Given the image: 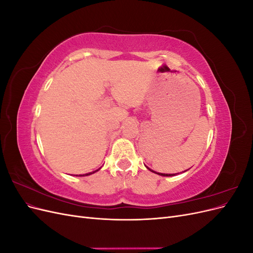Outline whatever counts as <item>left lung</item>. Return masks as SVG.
I'll return each mask as SVG.
<instances>
[{
  "label": "left lung",
  "instance_id": "left-lung-1",
  "mask_svg": "<svg viewBox=\"0 0 253 253\" xmlns=\"http://www.w3.org/2000/svg\"><path fill=\"white\" fill-rule=\"evenodd\" d=\"M147 168H148V167H147ZM148 169H149L151 172H153V173H156V174H158V175H160V176H174V175H175V174H164V173H157V172H155V171L151 170L150 168H148ZM186 171H187V170H186ZM186 171H185V172H186Z\"/></svg>",
  "mask_w": 253,
  "mask_h": 253
}]
</instances>
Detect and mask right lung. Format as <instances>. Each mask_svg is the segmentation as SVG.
Returning <instances> with one entry per match:
<instances>
[{
	"label": "right lung",
	"mask_w": 253,
	"mask_h": 253,
	"mask_svg": "<svg viewBox=\"0 0 253 253\" xmlns=\"http://www.w3.org/2000/svg\"><path fill=\"white\" fill-rule=\"evenodd\" d=\"M98 170H99V169H98ZM98 170H96V171H94V172H90V173H87V174H83V175H79V176H87V175H90V174H93V173L97 172Z\"/></svg>",
	"instance_id": "1"
}]
</instances>
